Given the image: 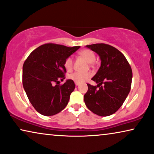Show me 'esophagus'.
<instances>
[{
	"label": "esophagus",
	"instance_id": "34e87169",
	"mask_svg": "<svg viewBox=\"0 0 154 154\" xmlns=\"http://www.w3.org/2000/svg\"><path fill=\"white\" fill-rule=\"evenodd\" d=\"M75 85L77 86V85H79V83H77V82H75Z\"/></svg>",
	"mask_w": 154,
	"mask_h": 154
}]
</instances>
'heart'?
I'll return each mask as SVG.
<instances>
[{
    "instance_id": "heart-1",
    "label": "heart",
    "mask_w": 154,
    "mask_h": 154,
    "mask_svg": "<svg viewBox=\"0 0 154 154\" xmlns=\"http://www.w3.org/2000/svg\"><path fill=\"white\" fill-rule=\"evenodd\" d=\"M79 56L84 59L86 62L89 64H92L96 60L95 54L92 50L85 49L83 50H81L79 52ZM73 66V60L71 57H67L64 61V67L66 68L67 71H71ZM91 73L90 72H74L73 73H71L69 75V79L72 80V81L77 82V83H83V82L85 81L86 80L90 79L91 77Z\"/></svg>"
}]
</instances>
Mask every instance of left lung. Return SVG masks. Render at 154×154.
Wrapping results in <instances>:
<instances>
[{"label": "left lung", "mask_w": 154, "mask_h": 154, "mask_svg": "<svg viewBox=\"0 0 154 154\" xmlns=\"http://www.w3.org/2000/svg\"><path fill=\"white\" fill-rule=\"evenodd\" d=\"M86 47L97 52L102 62L92 79L97 85L87 84L85 104L95 114L108 116L119 110L129 94L132 79L131 66L123 54L110 45L96 43Z\"/></svg>", "instance_id": "obj_1"}]
</instances>
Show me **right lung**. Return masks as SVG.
Listing matches in <instances>:
<instances>
[{"label":"right lung","instance_id":"obj_1","mask_svg":"<svg viewBox=\"0 0 154 154\" xmlns=\"http://www.w3.org/2000/svg\"><path fill=\"white\" fill-rule=\"evenodd\" d=\"M79 48L43 44L31 52L25 60L23 87L31 104L41 114L55 115L66 106L75 84L71 79L60 84L66 72L64 61Z\"/></svg>","mask_w":154,"mask_h":154}]
</instances>
